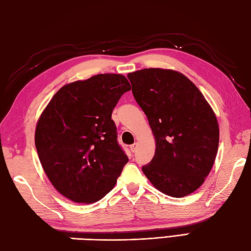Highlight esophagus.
<instances>
[{
    "instance_id": "esophagus-1",
    "label": "esophagus",
    "mask_w": 251,
    "mask_h": 251,
    "mask_svg": "<svg viewBox=\"0 0 251 251\" xmlns=\"http://www.w3.org/2000/svg\"><path fill=\"white\" fill-rule=\"evenodd\" d=\"M136 149H138V143H134V144H132V145L130 146V150H131L133 153L135 152Z\"/></svg>"
}]
</instances>
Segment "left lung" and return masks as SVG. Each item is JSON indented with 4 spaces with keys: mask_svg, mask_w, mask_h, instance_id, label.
Returning a JSON list of instances; mask_svg holds the SVG:
<instances>
[{
    "mask_svg": "<svg viewBox=\"0 0 251 251\" xmlns=\"http://www.w3.org/2000/svg\"><path fill=\"white\" fill-rule=\"evenodd\" d=\"M127 78L155 138L154 157L142 167L146 178L170 197L195 192L210 174L219 149V124L210 103L177 71L143 69Z\"/></svg>",
    "mask_w": 251,
    "mask_h": 251,
    "instance_id": "8db88e82",
    "label": "left lung"
}]
</instances>
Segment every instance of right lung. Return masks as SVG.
<instances>
[{
    "label": "right lung",
    "instance_id": "right-lung-1",
    "mask_svg": "<svg viewBox=\"0 0 251 251\" xmlns=\"http://www.w3.org/2000/svg\"><path fill=\"white\" fill-rule=\"evenodd\" d=\"M131 86L121 74H97L61 87L37 122L35 144L47 177L76 203L97 202L127 163L111 113Z\"/></svg>",
    "mask_w": 251,
    "mask_h": 251
}]
</instances>
